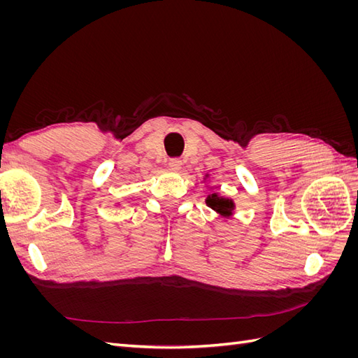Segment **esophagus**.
I'll list each match as a JSON object with an SVG mask.
<instances>
[{
  "label": "esophagus",
  "instance_id": "1",
  "mask_svg": "<svg viewBox=\"0 0 358 358\" xmlns=\"http://www.w3.org/2000/svg\"><path fill=\"white\" fill-rule=\"evenodd\" d=\"M169 169L173 171H179L182 169V161L179 158H171L169 161Z\"/></svg>",
  "mask_w": 358,
  "mask_h": 358
}]
</instances>
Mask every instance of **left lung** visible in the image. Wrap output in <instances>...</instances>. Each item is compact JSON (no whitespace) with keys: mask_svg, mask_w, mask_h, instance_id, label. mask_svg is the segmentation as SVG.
Masks as SVG:
<instances>
[{"mask_svg":"<svg viewBox=\"0 0 358 358\" xmlns=\"http://www.w3.org/2000/svg\"><path fill=\"white\" fill-rule=\"evenodd\" d=\"M206 204H208L209 208L216 213H220L222 218H230V216H233L234 208H236V204L231 199L221 197L218 192H213L210 196H208V199H206Z\"/></svg>","mask_w":358,"mask_h":358,"instance_id":"8db88e82","label":"left lung"}]
</instances>
